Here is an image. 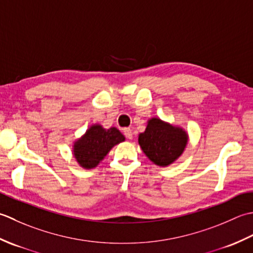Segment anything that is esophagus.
I'll return each mask as SVG.
<instances>
[{
    "mask_svg": "<svg viewBox=\"0 0 253 253\" xmlns=\"http://www.w3.org/2000/svg\"><path fill=\"white\" fill-rule=\"evenodd\" d=\"M123 133H125V135L126 136V138H128V140H132L133 138V132H132V130L131 128H125V130H123Z\"/></svg>",
    "mask_w": 253,
    "mask_h": 253,
    "instance_id": "1",
    "label": "esophagus"
}]
</instances>
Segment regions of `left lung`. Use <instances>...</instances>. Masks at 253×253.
Here are the masks:
<instances>
[{
	"instance_id": "8db88e82",
	"label": "left lung",
	"mask_w": 253,
	"mask_h": 253,
	"mask_svg": "<svg viewBox=\"0 0 253 253\" xmlns=\"http://www.w3.org/2000/svg\"><path fill=\"white\" fill-rule=\"evenodd\" d=\"M189 135L183 127L171 125L158 117L147 121L145 131L138 134V144L153 164L168 167L182 155Z\"/></svg>"
}]
</instances>
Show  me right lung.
<instances>
[{
    "instance_id": "add662e5",
    "label": "right lung",
    "mask_w": 253,
    "mask_h": 253,
    "mask_svg": "<svg viewBox=\"0 0 253 253\" xmlns=\"http://www.w3.org/2000/svg\"><path fill=\"white\" fill-rule=\"evenodd\" d=\"M125 141V135L117 127L105 128L99 123H95L73 142L72 154L82 168L92 169L104 161L113 146Z\"/></svg>"
}]
</instances>
